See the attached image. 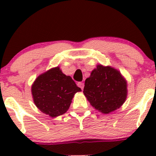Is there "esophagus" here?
Masks as SVG:
<instances>
[{"label": "esophagus", "mask_w": 156, "mask_h": 156, "mask_svg": "<svg viewBox=\"0 0 156 156\" xmlns=\"http://www.w3.org/2000/svg\"><path fill=\"white\" fill-rule=\"evenodd\" d=\"M77 85H78V87L81 88V90H83V88H84V83H82V82H78V84H77Z\"/></svg>", "instance_id": "1"}]
</instances>
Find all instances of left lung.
I'll return each instance as SVG.
<instances>
[{"instance_id": "obj_1", "label": "left lung", "mask_w": 156, "mask_h": 156, "mask_svg": "<svg viewBox=\"0 0 156 156\" xmlns=\"http://www.w3.org/2000/svg\"><path fill=\"white\" fill-rule=\"evenodd\" d=\"M83 92L91 106L107 114L125 103L127 83L119 71L99 65L85 80Z\"/></svg>"}]
</instances>
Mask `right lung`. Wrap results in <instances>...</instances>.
<instances>
[{"label":"right lung","mask_w":156,"mask_h":156,"mask_svg":"<svg viewBox=\"0 0 156 156\" xmlns=\"http://www.w3.org/2000/svg\"><path fill=\"white\" fill-rule=\"evenodd\" d=\"M81 90L72 78L64 75L59 67L39 75L31 87L36 106L53 118L66 112L75 94Z\"/></svg>","instance_id":"obj_1"}]
</instances>
